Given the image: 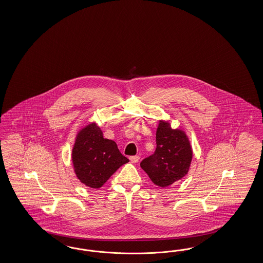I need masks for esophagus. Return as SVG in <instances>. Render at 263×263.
<instances>
[{
  "label": "esophagus",
  "instance_id": "1",
  "mask_svg": "<svg viewBox=\"0 0 263 263\" xmlns=\"http://www.w3.org/2000/svg\"><path fill=\"white\" fill-rule=\"evenodd\" d=\"M129 159H130V161H131L132 163H138L139 160H140V156H138V155H136V156H130Z\"/></svg>",
  "mask_w": 263,
  "mask_h": 263
}]
</instances>
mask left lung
I'll list each match as a JSON object with an SVG mask.
<instances>
[{"label":"left lung","mask_w":263,"mask_h":263,"mask_svg":"<svg viewBox=\"0 0 263 263\" xmlns=\"http://www.w3.org/2000/svg\"><path fill=\"white\" fill-rule=\"evenodd\" d=\"M156 149L141 162V167L152 182L166 188L188 174L193 149L188 136L181 129H173L166 120H159L156 131Z\"/></svg>","instance_id":"left-lung-1"}]
</instances>
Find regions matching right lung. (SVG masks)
Returning a JSON list of instances; mask_svg holds the SVG:
<instances>
[{"label":"right lung","instance_id":"add662e5","mask_svg":"<svg viewBox=\"0 0 263 263\" xmlns=\"http://www.w3.org/2000/svg\"><path fill=\"white\" fill-rule=\"evenodd\" d=\"M74 173L83 184L99 189L119 167L129 160L120 153L116 142L104 139L96 122L82 128L72 148Z\"/></svg>","mask_w":263,"mask_h":263}]
</instances>
